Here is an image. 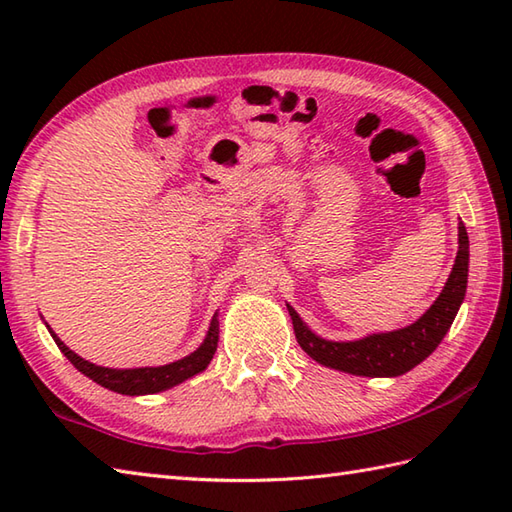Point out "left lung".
Masks as SVG:
<instances>
[{"label": "left lung", "instance_id": "8db88e82", "mask_svg": "<svg viewBox=\"0 0 512 512\" xmlns=\"http://www.w3.org/2000/svg\"><path fill=\"white\" fill-rule=\"evenodd\" d=\"M458 244L455 264L438 299L407 328L367 334L356 341H328L314 334L303 323L297 310L286 303L301 350L317 363L345 374L369 378H394L407 374L440 345L464 301L466 281H469V235H466L462 222L458 224Z\"/></svg>", "mask_w": 512, "mask_h": 512}]
</instances>
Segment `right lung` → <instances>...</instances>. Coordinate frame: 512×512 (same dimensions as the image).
Here are the masks:
<instances>
[{"label": "right lung", "mask_w": 512, "mask_h": 512, "mask_svg": "<svg viewBox=\"0 0 512 512\" xmlns=\"http://www.w3.org/2000/svg\"><path fill=\"white\" fill-rule=\"evenodd\" d=\"M54 343L59 345V350L65 354V358L79 369L81 374L92 378L96 385H101L116 394L123 396H147V394H158V391H165L184 383L187 378H193L195 374L204 372L209 363L213 361V354L217 350V339H220V321H217V312L213 314L209 332H206L204 341L195 352L189 356L180 358V361H173L169 365H158V367H129V369H114V367H101L90 361H85L79 354H74L68 345H65L57 334L52 332L50 325H46Z\"/></svg>", "instance_id": "obj_1"}]
</instances>
